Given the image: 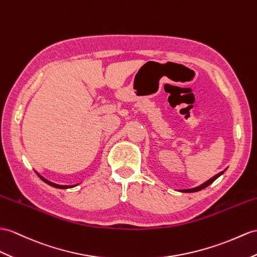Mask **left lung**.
Segmentation results:
<instances>
[{
  "label": "left lung",
  "instance_id": "obj_1",
  "mask_svg": "<svg viewBox=\"0 0 257 257\" xmlns=\"http://www.w3.org/2000/svg\"><path fill=\"white\" fill-rule=\"evenodd\" d=\"M222 173H223V171H222V172H220V173L216 174L215 177H212L210 180H208V181H207V182H205V183H204V184H202V185H199V186H197V187H194V189H190V190H183L182 192H184V193H194V192H198V191H201V190L205 189V187H207L208 185H210L212 182H214V181H215L217 178L220 177Z\"/></svg>",
  "mask_w": 257,
  "mask_h": 257
}]
</instances>
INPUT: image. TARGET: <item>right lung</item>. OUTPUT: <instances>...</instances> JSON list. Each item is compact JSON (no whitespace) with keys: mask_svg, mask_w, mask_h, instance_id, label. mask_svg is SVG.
Instances as JSON below:
<instances>
[{"mask_svg":"<svg viewBox=\"0 0 257 257\" xmlns=\"http://www.w3.org/2000/svg\"><path fill=\"white\" fill-rule=\"evenodd\" d=\"M38 176H39V178H40L42 181H45V182H46L47 184L51 185V186H53V187H56V189H68V187H73V186H74V185H59V184H55V183L50 182V181H48L47 179H45L43 177H41L40 174H38Z\"/></svg>","mask_w":257,"mask_h":257,"instance_id":"add662e5","label":"right lung"}]
</instances>
